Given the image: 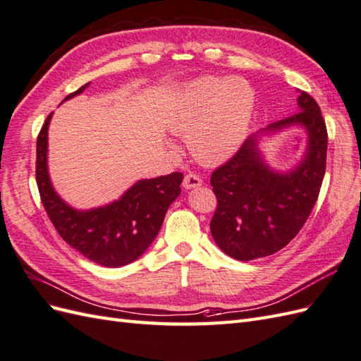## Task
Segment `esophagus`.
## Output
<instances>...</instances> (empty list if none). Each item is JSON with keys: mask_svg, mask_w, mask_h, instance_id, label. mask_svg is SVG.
Wrapping results in <instances>:
<instances>
[{"mask_svg": "<svg viewBox=\"0 0 361 361\" xmlns=\"http://www.w3.org/2000/svg\"><path fill=\"white\" fill-rule=\"evenodd\" d=\"M202 184V178L197 173H186L183 180V186L184 189H193V188H200Z\"/></svg>", "mask_w": 361, "mask_h": 361, "instance_id": "obj_1", "label": "esophagus"}]
</instances>
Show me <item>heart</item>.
Segmentation results:
<instances>
[{"mask_svg":"<svg viewBox=\"0 0 361 361\" xmlns=\"http://www.w3.org/2000/svg\"><path fill=\"white\" fill-rule=\"evenodd\" d=\"M253 109V94L241 79L221 87L216 79L193 85L169 111L168 126L178 135H189L195 159L207 166L226 161L247 131Z\"/></svg>","mask_w":361,"mask_h":361,"instance_id":"heart-1","label":"heart"}]
</instances>
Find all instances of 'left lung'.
I'll return each mask as SVG.
<instances>
[{
	"mask_svg": "<svg viewBox=\"0 0 361 361\" xmlns=\"http://www.w3.org/2000/svg\"><path fill=\"white\" fill-rule=\"evenodd\" d=\"M299 113L248 137L239 151L212 172L216 210L210 232L226 255L252 261L279 252L300 232L319 198L326 169L328 131L322 111L308 92L300 91ZM288 126L307 133V152L290 173L271 171L262 160L259 134Z\"/></svg>",
	"mask_w": 361,
	"mask_h": 361,
	"instance_id": "1",
	"label": "left lung"
}]
</instances>
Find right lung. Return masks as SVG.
<instances>
[{
    "label": "right lung",
    "instance_id": "obj_1",
    "mask_svg": "<svg viewBox=\"0 0 361 361\" xmlns=\"http://www.w3.org/2000/svg\"><path fill=\"white\" fill-rule=\"evenodd\" d=\"M88 85L90 82L66 100L80 94ZM51 114L36 140V184L54 228L68 245L99 265L117 269L134 262L159 235L166 212L181 193L183 173L137 181L120 200L104 207L73 209L61 200L49 177L47 134Z\"/></svg>",
    "mask_w": 361,
    "mask_h": 361
}]
</instances>
